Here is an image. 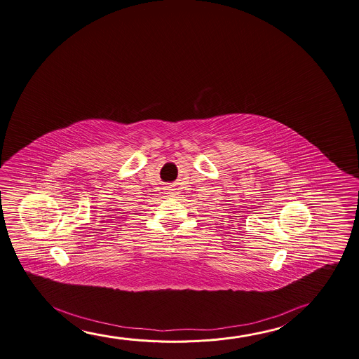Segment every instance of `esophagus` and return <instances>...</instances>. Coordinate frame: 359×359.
I'll return each instance as SVG.
<instances>
[{
    "label": "esophagus",
    "mask_w": 359,
    "mask_h": 359,
    "mask_svg": "<svg viewBox=\"0 0 359 359\" xmlns=\"http://www.w3.org/2000/svg\"><path fill=\"white\" fill-rule=\"evenodd\" d=\"M167 192H168V195H172V194H173V189H168V191H167Z\"/></svg>",
    "instance_id": "obj_1"
}]
</instances>
